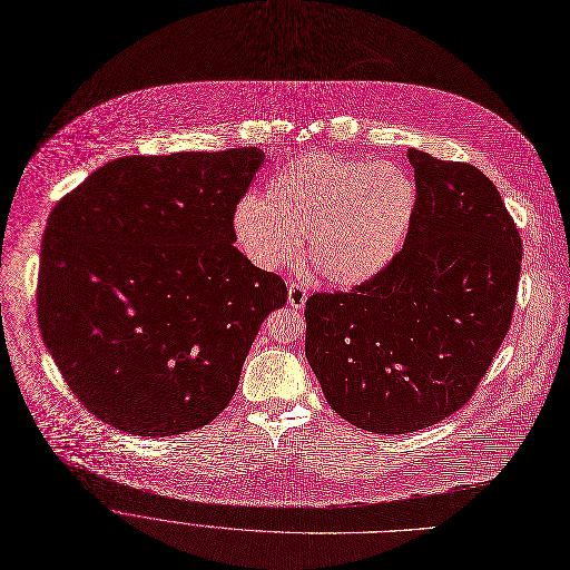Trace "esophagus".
Instances as JSON below:
<instances>
[{
	"label": "esophagus",
	"mask_w": 570,
	"mask_h": 570,
	"mask_svg": "<svg viewBox=\"0 0 570 570\" xmlns=\"http://www.w3.org/2000/svg\"><path fill=\"white\" fill-rule=\"evenodd\" d=\"M305 301H307V287L303 285V283H289V289H287V303H289V307H294V309H301L303 305H305Z\"/></svg>",
	"instance_id": "1"
}]
</instances>
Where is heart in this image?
Listing matches in <instances>:
<instances>
[{"mask_svg":"<svg viewBox=\"0 0 570 570\" xmlns=\"http://www.w3.org/2000/svg\"><path fill=\"white\" fill-rule=\"evenodd\" d=\"M417 204L413 177L397 164L309 150L285 164L263 202L236 208L234 232L247 256L278 269L298 256L338 285L362 283L400 252Z\"/></svg>","mask_w":570,"mask_h":570,"instance_id":"1","label":"heart"}]
</instances>
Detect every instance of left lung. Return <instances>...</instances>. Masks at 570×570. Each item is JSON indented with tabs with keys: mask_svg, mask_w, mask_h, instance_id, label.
<instances>
[{
	"mask_svg": "<svg viewBox=\"0 0 570 570\" xmlns=\"http://www.w3.org/2000/svg\"><path fill=\"white\" fill-rule=\"evenodd\" d=\"M417 204L395 258L351 292L305 303V355L357 429L411 433L463 409L510 330L521 236L472 164L409 150Z\"/></svg>",
	"mask_w": 570,
	"mask_h": 570,
	"instance_id": "left-lung-1",
	"label": "left lung"
}]
</instances>
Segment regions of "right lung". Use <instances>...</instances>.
<instances>
[{
  "instance_id": "add662e5",
  "label": "right lung",
  "mask_w": 570,
  "mask_h": 570,
  "mask_svg": "<svg viewBox=\"0 0 570 570\" xmlns=\"http://www.w3.org/2000/svg\"><path fill=\"white\" fill-rule=\"evenodd\" d=\"M258 148L121 157L51 210L38 323L62 380L98 420L175 435L215 420L287 285L234 247Z\"/></svg>"
}]
</instances>
